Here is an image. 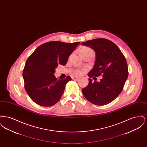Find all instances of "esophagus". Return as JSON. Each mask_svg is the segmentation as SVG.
I'll use <instances>...</instances> for the list:
<instances>
[{
  "label": "esophagus",
  "mask_w": 147,
  "mask_h": 147,
  "mask_svg": "<svg viewBox=\"0 0 147 147\" xmlns=\"http://www.w3.org/2000/svg\"><path fill=\"white\" fill-rule=\"evenodd\" d=\"M71 78H72V79H73V80H78V79H79V78H78V77H75V76L71 77Z\"/></svg>",
  "instance_id": "obj_1"
}]
</instances>
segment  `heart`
<instances>
[{"label": "heart", "mask_w": 147, "mask_h": 147, "mask_svg": "<svg viewBox=\"0 0 147 147\" xmlns=\"http://www.w3.org/2000/svg\"><path fill=\"white\" fill-rule=\"evenodd\" d=\"M94 53V51L92 49H91L89 47H83L81 49H80V53L81 55H84L85 53ZM84 70L82 69H77L74 71V74L78 76H81L83 74H84Z\"/></svg>", "instance_id": "1"}]
</instances>
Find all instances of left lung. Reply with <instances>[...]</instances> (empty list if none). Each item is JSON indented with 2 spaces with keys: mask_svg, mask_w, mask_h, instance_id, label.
I'll use <instances>...</instances> for the list:
<instances>
[{
  "mask_svg": "<svg viewBox=\"0 0 147 147\" xmlns=\"http://www.w3.org/2000/svg\"><path fill=\"white\" fill-rule=\"evenodd\" d=\"M82 45L90 47L96 53L94 68L88 74L89 84L82 90L84 97L95 105L109 104L122 91L128 78L126 58L113 42L106 38H96ZM100 75L103 78L100 82H92L91 77Z\"/></svg>",
  "mask_w": 147,
  "mask_h": 147,
  "instance_id": "left-lung-1",
  "label": "left lung"
}]
</instances>
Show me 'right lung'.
Listing matches in <instances>:
<instances>
[{
  "mask_svg": "<svg viewBox=\"0 0 147 147\" xmlns=\"http://www.w3.org/2000/svg\"><path fill=\"white\" fill-rule=\"evenodd\" d=\"M79 43L46 42L28 57L22 76L25 90L36 104L49 107L59 101L66 84L71 78L67 76L64 79H57L54 75L55 69L59 64H67L68 57Z\"/></svg>",
  "mask_w": 147,
  "mask_h": 147,
  "instance_id": "add662e5",
  "label": "right lung"
}]
</instances>
